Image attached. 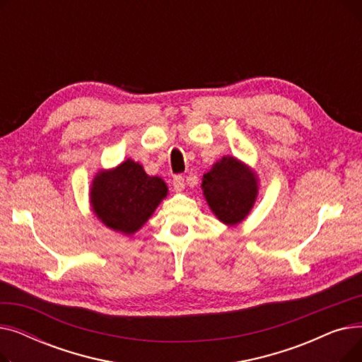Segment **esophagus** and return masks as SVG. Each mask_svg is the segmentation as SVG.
Wrapping results in <instances>:
<instances>
[{
  "instance_id": "1",
  "label": "esophagus",
  "mask_w": 362,
  "mask_h": 362,
  "mask_svg": "<svg viewBox=\"0 0 362 362\" xmlns=\"http://www.w3.org/2000/svg\"><path fill=\"white\" fill-rule=\"evenodd\" d=\"M173 187L176 189L177 192H182L183 189H185V179H183V176H175L173 177Z\"/></svg>"
}]
</instances>
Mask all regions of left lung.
<instances>
[{"instance_id":"left-lung-1","label":"left lung","mask_w":362,"mask_h":362,"mask_svg":"<svg viewBox=\"0 0 362 362\" xmlns=\"http://www.w3.org/2000/svg\"><path fill=\"white\" fill-rule=\"evenodd\" d=\"M201 187L217 220L233 227L252 211L258 198L259 179L248 164L236 157L223 156L202 176Z\"/></svg>"}]
</instances>
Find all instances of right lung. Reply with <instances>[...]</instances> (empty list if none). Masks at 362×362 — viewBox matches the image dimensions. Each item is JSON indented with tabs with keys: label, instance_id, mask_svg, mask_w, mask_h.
<instances>
[{
	"label": "right lung",
	"instance_id": "right-lung-1",
	"mask_svg": "<svg viewBox=\"0 0 362 362\" xmlns=\"http://www.w3.org/2000/svg\"><path fill=\"white\" fill-rule=\"evenodd\" d=\"M167 195L161 177L146 175L139 163L127 158L95 173L89 204L93 216L110 230L130 236L142 229Z\"/></svg>",
	"mask_w": 362,
	"mask_h": 362
}]
</instances>
